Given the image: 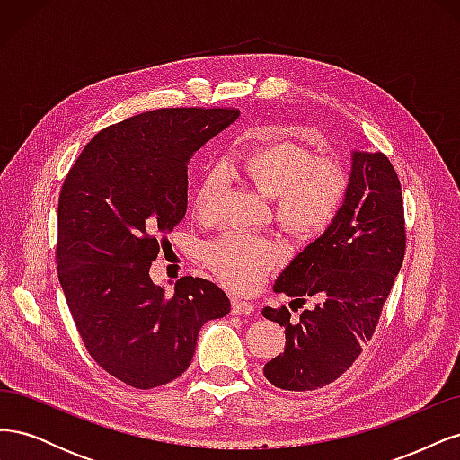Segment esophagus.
Wrapping results in <instances>:
<instances>
[{
    "instance_id": "obj_1",
    "label": "esophagus",
    "mask_w": 460,
    "mask_h": 460,
    "mask_svg": "<svg viewBox=\"0 0 460 460\" xmlns=\"http://www.w3.org/2000/svg\"><path fill=\"white\" fill-rule=\"evenodd\" d=\"M232 313L234 314H252L255 313V305L249 303V301H243V299H238V297H232Z\"/></svg>"
}]
</instances>
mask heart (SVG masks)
Masks as SVG:
<instances>
[{
  "label": "heart",
  "mask_w": 460,
  "mask_h": 460,
  "mask_svg": "<svg viewBox=\"0 0 460 460\" xmlns=\"http://www.w3.org/2000/svg\"><path fill=\"white\" fill-rule=\"evenodd\" d=\"M225 169L270 199L272 218L297 240L323 235L338 218L349 190L340 161L318 157L309 147L280 136H262L232 155ZM226 190V174L211 166L193 191L191 208L199 220H213ZM207 267L232 289H253L286 259L274 238L228 232L203 249Z\"/></svg>",
  "instance_id": "heart-1"
}]
</instances>
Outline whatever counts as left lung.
<instances>
[{
    "instance_id": "1",
    "label": "left lung",
    "mask_w": 460,
    "mask_h": 460,
    "mask_svg": "<svg viewBox=\"0 0 460 460\" xmlns=\"http://www.w3.org/2000/svg\"><path fill=\"white\" fill-rule=\"evenodd\" d=\"M407 230L401 182L384 153H353L349 190L333 225L278 276L276 294L295 305L316 298L294 319L288 307L262 316L286 328L284 353L264 365L267 380L311 392L349 370L374 330L405 259Z\"/></svg>"
}]
</instances>
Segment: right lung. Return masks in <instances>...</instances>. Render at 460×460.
<instances>
[{
    "mask_svg": "<svg viewBox=\"0 0 460 460\" xmlns=\"http://www.w3.org/2000/svg\"><path fill=\"white\" fill-rule=\"evenodd\" d=\"M234 107H166L107 127L68 171L58 208L59 282L90 357L136 389L176 380L207 320L230 301L203 278H180L174 296L151 262L188 207V163L238 119Z\"/></svg>",
    "mask_w": 460,
    "mask_h": 460,
    "instance_id": "1",
    "label": "right lung"
}]
</instances>
